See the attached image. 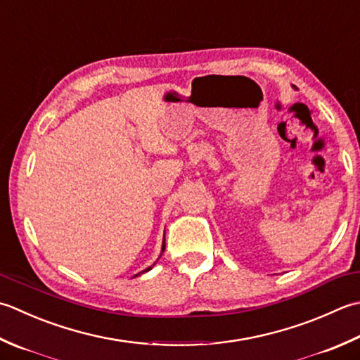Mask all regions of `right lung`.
Masks as SVG:
<instances>
[{"label":"right lung","mask_w":360,"mask_h":360,"mask_svg":"<svg viewBox=\"0 0 360 360\" xmlns=\"http://www.w3.org/2000/svg\"><path fill=\"white\" fill-rule=\"evenodd\" d=\"M164 250H165V236H164V243H162V251H160V256H162V252H164ZM159 256V257H160ZM154 264H156V262H154ZM154 264L151 265V266H148V269L146 270H143L142 273H146V271H150L151 269H153V266H154ZM142 273H139V274H142ZM139 274H136V276H139Z\"/></svg>","instance_id":"1"}]
</instances>
